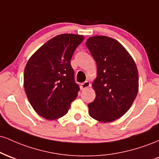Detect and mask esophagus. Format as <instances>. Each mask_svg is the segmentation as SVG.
Here are the masks:
<instances>
[{
    "label": "esophagus",
    "mask_w": 159,
    "mask_h": 159,
    "mask_svg": "<svg viewBox=\"0 0 159 159\" xmlns=\"http://www.w3.org/2000/svg\"><path fill=\"white\" fill-rule=\"evenodd\" d=\"M89 87H90V83L89 81H85V82H84V83L81 84V90H85V89L88 88Z\"/></svg>",
    "instance_id": "34e87169"
}]
</instances>
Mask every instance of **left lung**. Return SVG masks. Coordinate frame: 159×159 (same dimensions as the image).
I'll return each mask as SVG.
<instances>
[{"mask_svg": "<svg viewBox=\"0 0 159 159\" xmlns=\"http://www.w3.org/2000/svg\"><path fill=\"white\" fill-rule=\"evenodd\" d=\"M97 66L93 82L96 98L88 104L92 118L110 123L129 111L138 92V72L132 56L118 41L95 36L86 42Z\"/></svg>", "mask_w": 159, "mask_h": 159, "instance_id": "1", "label": "left lung"}]
</instances>
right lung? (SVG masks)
<instances>
[{
  "instance_id": "obj_1",
  "label": "right lung",
  "mask_w": 159,
  "mask_h": 159,
  "mask_svg": "<svg viewBox=\"0 0 159 159\" xmlns=\"http://www.w3.org/2000/svg\"><path fill=\"white\" fill-rule=\"evenodd\" d=\"M83 35L64 34L42 45L27 61L24 87L29 102L39 116L57 120L67 114L80 88L75 82L71 59Z\"/></svg>"
}]
</instances>
